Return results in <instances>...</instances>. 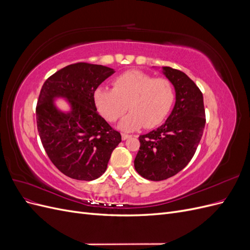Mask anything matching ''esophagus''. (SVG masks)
Segmentation results:
<instances>
[{
	"label": "esophagus",
	"instance_id": "34e87169",
	"mask_svg": "<svg viewBox=\"0 0 250 250\" xmlns=\"http://www.w3.org/2000/svg\"><path fill=\"white\" fill-rule=\"evenodd\" d=\"M131 137L130 134H127V133H122V140L123 141H125V140H127V139H129Z\"/></svg>",
	"mask_w": 250,
	"mask_h": 250
}]
</instances>
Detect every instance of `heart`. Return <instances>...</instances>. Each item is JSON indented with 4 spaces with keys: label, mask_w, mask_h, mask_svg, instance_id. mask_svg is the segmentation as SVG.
Returning a JSON list of instances; mask_svg holds the SVG:
<instances>
[{
    "label": "heart",
    "mask_w": 250,
    "mask_h": 250,
    "mask_svg": "<svg viewBox=\"0 0 250 250\" xmlns=\"http://www.w3.org/2000/svg\"><path fill=\"white\" fill-rule=\"evenodd\" d=\"M94 100L102 117L115 122L128 109L119 128L125 131L142 126L153 128L164 122L175 101V89L168 79L155 78L140 71H128L113 80V89L99 87Z\"/></svg>",
    "instance_id": "heart-1"
}]
</instances>
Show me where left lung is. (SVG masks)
<instances>
[{
  "instance_id": "left-lung-1",
  "label": "left lung",
  "mask_w": 250,
  "mask_h": 250,
  "mask_svg": "<svg viewBox=\"0 0 250 250\" xmlns=\"http://www.w3.org/2000/svg\"><path fill=\"white\" fill-rule=\"evenodd\" d=\"M175 89V104L167 121L155 130L140 135L134 168L144 178L160 181L172 177L192 160L206 126L203 96L187 75L163 66Z\"/></svg>"
}]
</instances>
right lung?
<instances>
[{"label": "right lung", "instance_id": "right-lung-1", "mask_svg": "<svg viewBox=\"0 0 250 250\" xmlns=\"http://www.w3.org/2000/svg\"><path fill=\"white\" fill-rule=\"evenodd\" d=\"M116 71L108 66L79 62L49 77L41 89L36 106L37 130L46 152L64 175L77 180L100 177L122 141L99 113L94 100L97 87ZM69 105L63 112L55 100Z\"/></svg>", "mask_w": 250, "mask_h": 250}]
</instances>
